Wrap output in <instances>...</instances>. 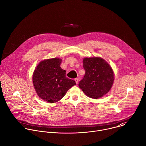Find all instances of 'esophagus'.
I'll return each mask as SVG.
<instances>
[{
	"label": "esophagus",
	"instance_id": "obj_1",
	"mask_svg": "<svg viewBox=\"0 0 146 146\" xmlns=\"http://www.w3.org/2000/svg\"><path fill=\"white\" fill-rule=\"evenodd\" d=\"M74 81H75V82H76V84H78V78H75V79H74Z\"/></svg>",
	"mask_w": 146,
	"mask_h": 146
}]
</instances>
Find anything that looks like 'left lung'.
<instances>
[{"label": "left lung", "instance_id": "left-lung-1", "mask_svg": "<svg viewBox=\"0 0 146 146\" xmlns=\"http://www.w3.org/2000/svg\"><path fill=\"white\" fill-rule=\"evenodd\" d=\"M82 62L86 74L79 87L87 96L95 99L107 94L114 81V71L109 64L98 56L85 57Z\"/></svg>", "mask_w": 146, "mask_h": 146}]
</instances>
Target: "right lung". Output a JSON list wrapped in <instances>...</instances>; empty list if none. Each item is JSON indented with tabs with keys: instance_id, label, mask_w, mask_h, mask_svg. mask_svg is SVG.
I'll list each match as a JSON object with an SVG mask.
<instances>
[{
	"instance_id": "1",
	"label": "right lung",
	"mask_w": 146,
	"mask_h": 146,
	"mask_svg": "<svg viewBox=\"0 0 146 146\" xmlns=\"http://www.w3.org/2000/svg\"><path fill=\"white\" fill-rule=\"evenodd\" d=\"M62 59L53 58L41 60L32 75V82L38 96L45 102L55 103L62 99L76 82L66 76L60 65Z\"/></svg>"
}]
</instances>
